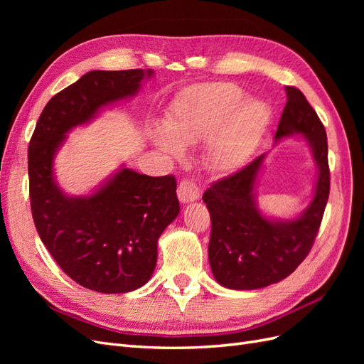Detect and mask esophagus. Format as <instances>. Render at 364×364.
<instances>
[{
	"label": "esophagus",
	"mask_w": 364,
	"mask_h": 364,
	"mask_svg": "<svg viewBox=\"0 0 364 364\" xmlns=\"http://www.w3.org/2000/svg\"><path fill=\"white\" fill-rule=\"evenodd\" d=\"M178 197L179 200L183 203L193 202L200 197V190L193 181L190 179H182L178 185Z\"/></svg>",
	"instance_id": "1"
}]
</instances>
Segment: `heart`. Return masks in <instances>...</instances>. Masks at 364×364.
Segmentation results:
<instances>
[{"label": "heart", "mask_w": 364, "mask_h": 364, "mask_svg": "<svg viewBox=\"0 0 364 364\" xmlns=\"http://www.w3.org/2000/svg\"><path fill=\"white\" fill-rule=\"evenodd\" d=\"M234 83L215 82L194 86L174 103L165 129L155 134L156 144L171 156L181 144L206 141L203 161L209 168L228 173L243 165L258 146L270 123V109L259 102H245Z\"/></svg>", "instance_id": "1"}]
</instances>
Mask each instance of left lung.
<instances>
[{
    "instance_id": "left-lung-1",
    "label": "left lung",
    "mask_w": 364,
    "mask_h": 364,
    "mask_svg": "<svg viewBox=\"0 0 364 364\" xmlns=\"http://www.w3.org/2000/svg\"><path fill=\"white\" fill-rule=\"evenodd\" d=\"M302 134L314 153L318 179L311 205L287 223H273L253 205V183L264 156L220 179L203 193L211 215L208 257L215 279L228 289L253 290L291 274L310 253L329 196L328 141L321 118L296 86H287V103L274 139Z\"/></svg>"
}]
</instances>
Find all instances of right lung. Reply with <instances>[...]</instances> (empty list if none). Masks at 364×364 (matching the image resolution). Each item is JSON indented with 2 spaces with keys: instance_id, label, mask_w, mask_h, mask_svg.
<instances>
[{
  "instance_id": "add662e5",
  "label": "right lung",
  "mask_w": 364,
  "mask_h": 364,
  "mask_svg": "<svg viewBox=\"0 0 364 364\" xmlns=\"http://www.w3.org/2000/svg\"><path fill=\"white\" fill-rule=\"evenodd\" d=\"M144 75L142 70L85 74L43 107L28 144L30 206L42 243L73 281L100 293L132 291L150 279L158 238L179 214L176 179L124 168L100 191L71 199L54 185L53 155L70 129L135 94Z\"/></svg>"
}]
</instances>
